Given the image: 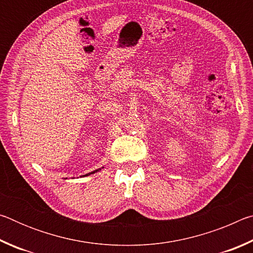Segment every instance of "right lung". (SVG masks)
Returning <instances> with one entry per match:
<instances>
[{
  "label": "right lung",
  "instance_id": "right-lung-1",
  "mask_svg": "<svg viewBox=\"0 0 253 253\" xmlns=\"http://www.w3.org/2000/svg\"><path fill=\"white\" fill-rule=\"evenodd\" d=\"M101 169H96V170H93V172H91V173H88V174H85V175H83V176H88V175H90V174H93V173H96V172H98V170H100Z\"/></svg>",
  "mask_w": 253,
  "mask_h": 253
}]
</instances>
